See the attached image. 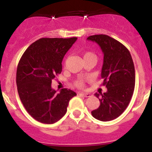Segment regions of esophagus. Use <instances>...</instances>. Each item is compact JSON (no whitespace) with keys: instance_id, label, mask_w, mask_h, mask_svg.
<instances>
[{"instance_id":"esophagus-1","label":"esophagus","mask_w":152,"mask_h":152,"mask_svg":"<svg viewBox=\"0 0 152 152\" xmlns=\"http://www.w3.org/2000/svg\"><path fill=\"white\" fill-rule=\"evenodd\" d=\"M79 95L84 96V97H90V96H91V94H87V93H80Z\"/></svg>"}]
</instances>
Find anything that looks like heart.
Listing matches in <instances>:
<instances>
[{"mask_svg": "<svg viewBox=\"0 0 152 152\" xmlns=\"http://www.w3.org/2000/svg\"><path fill=\"white\" fill-rule=\"evenodd\" d=\"M83 58H84V60L87 59V58H93L96 59V55L94 54V53L91 52H85V53L83 55ZM84 83H85V79L78 78L75 81V85L78 88H83L84 87Z\"/></svg>", "mask_w": 152, "mask_h": 152, "instance_id": "b5f03b06", "label": "heart"}]
</instances>
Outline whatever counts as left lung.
<instances>
[{"instance_id": "left-lung-1", "label": "left lung", "mask_w": 152, "mask_h": 152, "mask_svg": "<svg viewBox=\"0 0 152 152\" xmlns=\"http://www.w3.org/2000/svg\"><path fill=\"white\" fill-rule=\"evenodd\" d=\"M88 39L96 42L103 51L101 77L107 88L106 93L95 94L100 105L91 114L100 121H110L124 112L131 100L135 82L134 63L128 49L110 36L94 35Z\"/></svg>"}]
</instances>
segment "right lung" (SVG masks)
<instances>
[{
    "instance_id": "1",
    "label": "right lung",
    "mask_w": 152,
    "mask_h": 152,
    "mask_svg": "<svg viewBox=\"0 0 152 152\" xmlns=\"http://www.w3.org/2000/svg\"><path fill=\"white\" fill-rule=\"evenodd\" d=\"M77 40L72 38H42L28 47L19 61L17 86L26 110L42 123L52 124L67 112L70 100L76 93L63 88L57 94L52 80L61 74L64 55Z\"/></svg>"
}]
</instances>
